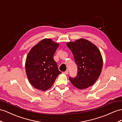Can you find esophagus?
Here are the masks:
<instances>
[{
	"instance_id": "obj_1",
	"label": "esophagus",
	"mask_w": 122,
	"mask_h": 122,
	"mask_svg": "<svg viewBox=\"0 0 122 122\" xmlns=\"http://www.w3.org/2000/svg\"><path fill=\"white\" fill-rule=\"evenodd\" d=\"M68 70H66V71H63V74H65V75H67V74H68Z\"/></svg>"
}]
</instances>
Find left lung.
<instances>
[{
    "label": "left lung",
    "instance_id": "obj_1",
    "mask_svg": "<svg viewBox=\"0 0 122 122\" xmlns=\"http://www.w3.org/2000/svg\"><path fill=\"white\" fill-rule=\"evenodd\" d=\"M66 45L72 52L78 67L77 75L70 81L76 88L83 90L94 85L101 74L103 60L95 44L85 39L69 42Z\"/></svg>",
    "mask_w": 122,
    "mask_h": 122
}]
</instances>
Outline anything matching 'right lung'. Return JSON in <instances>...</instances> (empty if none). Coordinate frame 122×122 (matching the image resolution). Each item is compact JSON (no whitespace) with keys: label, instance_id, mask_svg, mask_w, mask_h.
<instances>
[{"label":"right lung","instance_id":"add662e5","mask_svg":"<svg viewBox=\"0 0 122 122\" xmlns=\"http://www.w3.org/2000/svg\"><path fill=\"white\" fill-rule=\"evenodd\" d=\"M59 46L51 39L41 41L28 54L25 70L30 83L34 88L44 91L51 88L56 78L61 74L53 57Z\"/></svg>","mask_w":122,"mask_h":122}]
</instances>
